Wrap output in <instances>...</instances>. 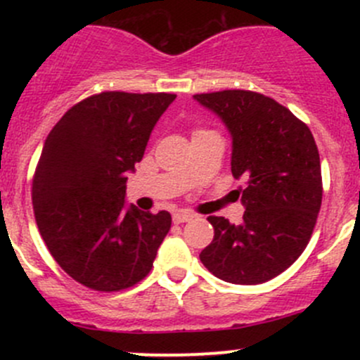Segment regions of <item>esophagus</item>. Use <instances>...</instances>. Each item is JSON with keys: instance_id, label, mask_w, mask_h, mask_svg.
I'll return each mask as SVG.
<instances>
[{"instance_id": "34e87169", "label": "esophagus", "mask_w": 360, "mask_h": 360, "mask_svg": "<svg viewBox=\"0 0 360 360\" xmlns=\"http://www.w3.org/2000/svg\"><path fill=\"white\" fill-rule=\"evenodd\" d=\"M193 219V214H188V212H176L172 216V221L176 224H181V223H188V221Z\"/></svg>"}]
</instances>
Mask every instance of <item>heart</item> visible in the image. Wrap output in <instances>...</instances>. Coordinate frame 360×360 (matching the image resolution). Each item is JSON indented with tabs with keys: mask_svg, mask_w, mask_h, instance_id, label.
<instances>
[{
	"mask_svg": "<svg viewBox=\"0 0 360 360\" xmlns=\"http://www.w3.org/2000/svg\"><path fill=\"white\" fill-rule=\"evenodd\" d=\"M202 132H209V130H202V129H197V130H195V132H193V136H195V134H202Z\"/></svg>",
	"mask_w": 360,
	"mask_h": 360,
	"instance_id": "1",
	"label": "heart"
}]
</instances>
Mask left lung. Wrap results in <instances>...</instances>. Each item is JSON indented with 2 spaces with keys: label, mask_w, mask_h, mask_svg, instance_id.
<instances>
[{
  "label": "left lung",
  "mask_w": 360,
  "mask_h": 360,
  "mask_svg": "<svg viewBox=\"0 0 360 360\" xmlns=\"http://www.w3.org/2000/svg\"><path fill=\"white\" fill-rule=\"evenodd\" d=\"M195 99L228 127L231 174L245 181L237 190L245 205L244 223L207 217L214 240L200 261L224 282L263 284L288 270L314 233L322 203L317 144L307 123L263 94L221 90Z\"/></svg>",
  "instance_id": "obj_1"
}]
</instances>
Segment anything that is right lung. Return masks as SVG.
I'll return each mask as SVG.
<instances>
[{
	"label": "right lung",
	"instance_id": "add662e5",
	"mask_svg": "<svg viewBox=\"0 0 360 360\" xmlns=\"http://www.w3.org/2000/svg\"><path fill=\"white\" fill-rule=\"evenodd\" d=\"M174 94L101 92L50 130L32 177L39 235L60 268L85 288L116 292L143 281L169 233L167 210L125 209L127 172Z\"/></svg>",
	"mask_w": 360,
	"mask_h": 360
}]
</instances>
